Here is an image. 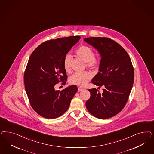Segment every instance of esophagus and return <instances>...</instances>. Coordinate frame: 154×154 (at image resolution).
Wrapping results in <instances>:
<instances>
[{"mask_svg":"<svg viewBox=\"0 0 154 154\" xmlns=\"http://www.w3.org/2000/svg\"><path fill=\"white\" fill-rule=\"evenodd\" d=\"M84 89H85V88H83V87H78V91H83V90H84Z\"/></svg>","mask_w":154,"mask_h":154,"instance_id":"obj_1","label":"esophagus"}]
</instances>
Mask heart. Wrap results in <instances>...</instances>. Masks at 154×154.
Segmentation results:
<instances>
[{
  "mask_svg": "<svg viewBox=\"0 0 154 154\" xmlns=\"http://www.w3.org/2000/svg\"><path fill=\"white\" fill-rule=\"evenodd\" d=\"M75 54L86 62V65L88 67L96 68L99 66V61L94 57V51L89 46L85 45L80 46L76 50ZM70 61L71 57L69 55H67L63 60V67L66 72L71 71ZM92 77V74L88 71L76 72L69 78V83L72 85L84 86L89 82Z\"/></svg>",
  "mask_w": 154,
  "mask_h": 154,
  "instance_id": "obj_1",
  "label": "heart"
}]
</instances>
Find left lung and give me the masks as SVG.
<instances>
[{"mask_svg":"<svg viewBox=\"0 0 154 154\" xmlns=\"http://www.w3.org/2000/svg\"><path fill=\"white\" fill-rule=\"evenodd\" d=\"M85 42L99 52L101 59L99 72L92 79L99 87L88 89L91 97L85 106L89 113L100 119H108L124 108L134 83V71L126 50L115 41L106 37H89Z\"/></svg>","mask_w":154,"mask_h":154,"instance_id":"left-lung-1","label":"left lung"}]
</instances>
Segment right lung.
Masks as SVG:
<instances>
[{
	"label": "right lung",
	"instance_id": "1",
	"mask_svg": "<svg viewBox=\"0 0 154 154\" xmlns=\"http://www.w3.org/2000/svg\"><path fill=\"white\" fill-rule=\"evenodd\" d=\"M80 36H70L45 41L30 56L25 69L24 81L30 104L41 116L53 119L64 114L78 91L73 85L62 91L55 85L66 83L67 76L63 60Z\"/></svg>",
	"mask_w": 154,
	"mask_h": 154
}]
</instances>
